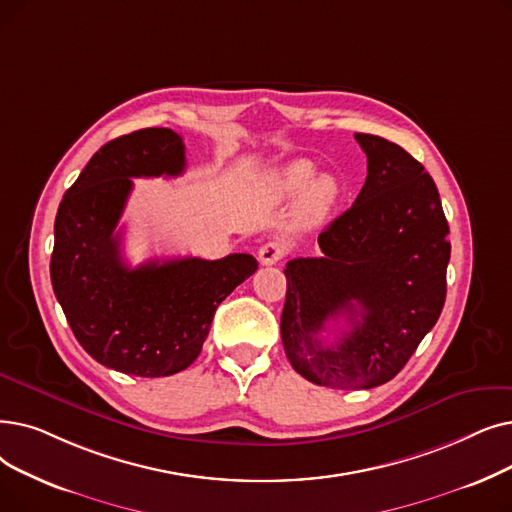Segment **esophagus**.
Masks as SVG:
<instances>
[{
	"mask_svg": "<svg viewBox=\"0 0 512 512\" xmlns=\"http://www.w3.org/2000/svg\"><path fill=\"white\" fill-rule=\"evenodd\" d=\"M288 253V247L282 240H270L259 249V261L261 265H274Z\"/></svg>",
	"mask_w": 512,
	"mask_h": 512,
	"instance_id": "34e87169",
	"label": "esophagus"
}]
</instances>
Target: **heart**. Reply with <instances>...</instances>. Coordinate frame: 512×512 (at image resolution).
<instances>
[{
  "label": "heart",
  "instance_id": "heart-1",
  "mask_svg": "<svg viewBox=\"0 0 512 512\" xmlns=\"http://www.w3.org/2000/svg\"><path fill=\"white\" fill-rule=\"evenodd\" d=\"M265 186L274 198H291L303 191L299 209L301 217L309 224L322 221L337 205L341 194V186L335 177L326 173L316 177V165L305 159L293 161L270 173Z\"/></svg>",
  "mask_w": 512,
  "mask_h": 512
}]
</instances>
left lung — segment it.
I'll use <instances>...</instances> for the list:
<instances>
[{
	"label": "left lung",
	"mask_w": 512,
	"mask_h": 512,
	"mask_svg": "<svg viewBox=\"0 0 512 512\" xmlns=\"http://www.w3.org/2000/svg\"><path fill=\"white\" fill-rule=\"evenodd\" d=\"M368 159L351 209L318 236L320 257L286 263L280 335L303 379L330 389L379 387L406 366L446 303L448 219L433 177L385 138L355 133ZM350 330L324 346L326 321Z\"/></svg>",
	"instance_id": "obj_1"
}]
</instances>
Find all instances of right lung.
<instances>
[{"label":"right lung","instance_id":"add662e5","mask_svg":"<svg viewBox=\"0 0 512 512\" xmlns=\"http://www.w3.org/2000/svg\"><path fill=\"white\" fill-rule=\"evenodd\" d=\"M184 140L148 127L104 144L66 190L54 221L50 276L79 345L123 374L157 379L188 368L217 305L257 270V259L180 257L129 268L117 230L131 177H177Z\"/></svg>","mask_w":512,"mask_h":512}]
</instances>
